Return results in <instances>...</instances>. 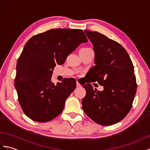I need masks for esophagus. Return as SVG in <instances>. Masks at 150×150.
<instances>
[{
  "label": "esophagus",
  "mask_w": 150,
  "mask_h": 150,
  "mask_svg": "<svg viewBox=\"0 0 150 150\" xmlns=\"http://www.w3.org/2000/svg\"><path fill=\"white\" fill-rule=\"evenodd\" d=\"M76 86H77V88H79V87H81V85L78 82H77V84H76Z\"/></svg>",
  "instance_id": "esophagus-1"
}]
</instances>
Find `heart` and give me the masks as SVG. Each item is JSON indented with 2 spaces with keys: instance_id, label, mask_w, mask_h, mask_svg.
<instances>
[{
  "instance_id": "b5f03b06",
  "label": "heart",
  "mask_w": 150,
  "mask_h": 150,
  "mask_svg": "<svg viewBox=\"0 0 150 150\" xmlns=\"http://www.w3.org/2000/svg\"><path fill=\"white\" fill-rule=\"evenodd\" d=\"M90 50V49H88V48H85V49H82L81 50Z\"/></svg>"
}]
</instances>
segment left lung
<instances>
[{
    "label": "left lung",
    "mask_w": 150,
    "mask_h": 150,
    "mask_svg": "<svg viewBox=\"0 0 150 150\" xmlns=\"http://www.w3.org/2000/svg\"><path fill=\"white\" fill-rule=\"evenodd\" d=\"M84 32L93 44L95 66L88 71L86 95L82 105L85 113L103 126L119 122L132 107L137 91L136 78L132 60L124 47L97 31ZM91 81L104 86L100 92L93 89Z\"/></svg>",
    "instance_id": "8db88e82"
}]
</instances>
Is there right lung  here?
I'll return each instance as SVG.
<instances>
[{
  "label": "right lung",
  "mask_w": 150,
  "mask_h": 150,
  "mask_svg": "<svg viewBox=\"0 0 150 150\" xmlns=\"http://www.w3.org/2000/svg\"><path fill=\"white\" fill-rule=\"evenodd\" d=\"M87 37L82 30L52 29L34 35L18 59L15 87L24 113L31 120L46 122L63 111L76 87L73 78L55 84L52 75L56 64H63Z\"/></svg>",
  "instance_id": "add662e5"
}]
</instances>
